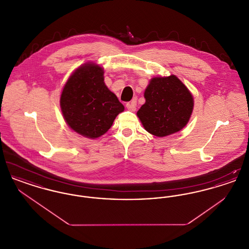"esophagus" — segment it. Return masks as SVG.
Here are the masks:
<instances>
[{
  "mask_svg": "<svg viewBox=\"0 0 249 249\" xmlns=\"http://www.w3.org/2000/svg\"><path fill=\"white\" fill-rule=\"evenodd\" d=\"M126 107H127L128 110L134 112V111L136 110V101H135V100L130 101V103H128V104L126 105Z\"/></svg>",
  "mask_w": 249,
  "mask_h": 249,
  "instance_id": "34e87169",
  "label": "esophagus"
}]
</instances>
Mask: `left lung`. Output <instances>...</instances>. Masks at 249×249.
I'll return each instance as SVG.
<instances>
[{"instance_id":"obj_1","label":"left lung","mask_w":249,"mask_h":249,"mask_svg":"<svg viewBox=\"0 0 249 249\" xmlns=\"http://www.w3.org/2000/svg\"><path fill=\"white\" fill-rule=\"evenodd\" d=\"M145 103L137 112L143 128L158 137L182 130L193 110V97L174 74L154 77L144 90Z\"/></svg>"}]
</instances>
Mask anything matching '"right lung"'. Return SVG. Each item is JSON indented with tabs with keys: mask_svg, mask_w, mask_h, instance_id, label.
<instances>
[{
	"mask_svg": "<svg viewBox=\"0 0 249 249\" xmlns=\"http://www.w3.org/2000/svg\"><path fill=\"white\" fill-rule=\"evenodd\" d=\"M104 69L85 63L71 73L60 95V108L68 126L95 139L109 130L124 107L104 82Z\"/></svg>",
	"mask_w": 249,
	"mask_h": 249,
	"instance_id": "add662e5",
	"label": "right lung"
}]
</instances>
